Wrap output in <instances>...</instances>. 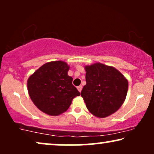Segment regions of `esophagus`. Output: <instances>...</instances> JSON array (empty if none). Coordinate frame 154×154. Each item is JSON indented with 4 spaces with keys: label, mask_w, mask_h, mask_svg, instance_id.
<instances>
[{
    "label": "esophagus",
    "mask_w": 154,
    "mask_h": 154,
    "mask_svg": "<svg viewBox=\"0 0 154 154\" xmlns=\"http://www.w3.org/2000/svg\"><path fill=\"white\" fill-rule=\"evenodd\" d=\"M82 88H83V86H82V85H79V86H78V87H77V89L79 90V91L80 92H81Z\"/></svg>",
    "instance_id": "34e87169"
}]
</instances>
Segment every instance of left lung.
<instances>
[{
	"mask_svg": "<svg viewBox=\"0 0 154 154\" xmlns=\"http://www.w3.org/2000/svg\"><path fill=\"white\" fill-rule=\"evenodd\" d=\"M86 85L81 91L88 111L98 118L115 113L127 95L128 81L119 70L97 62L85 66Z\"/></svg>",
	"mask_w": 154,
	"mask_h": 154,
	"instance_id": "obj_1",
	"label": "left lung"
}]
</instances>
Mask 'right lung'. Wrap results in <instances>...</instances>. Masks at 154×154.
<instances>
[{
  "mask_svg": "<svg viewBox=\"0 0 154 154\" xmlns=\"http://www.w3.org/2000/svg\"><path fill=\"white\" fill-rule=\"evenodd\" d=\"M69 66L63 61L45 63L31 74L27 90L33 104L50 116H59L67 111L73 98L80 92L68 75Z\"/></svg>",
  "mask_w": 154,
  "mask_h": 154,
  "instance_id": "right-lung-1",
  "label": "right lung"
}]
</instances>
